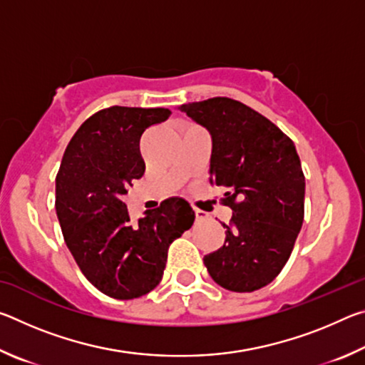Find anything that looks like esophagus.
<instances>
[{
  "label": "esophagus",
  "instance_id": "esophagus-1",
  "mask_svg": "<svg viewBox=\"0 0 365 365\" xmlns=\"http://www.w3.org/2000/svg\"><path fill=\"white\" fill-rule=\"evenodd\" d=\"M195 214H196V219L197 220H205L207 219V214L205 211H201V209H195Z\"/></svg>",
  "mask_w": 365,
  "mask_h": 365
}]
</instances>
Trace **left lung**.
<instances>
[{
    "label": "left lung",
    "instance_id": "1",
    "mask_svg": "<svg viewBox=\"0 0 365 365\" xmlns=\"http://www.w3.org/2000/svg\"><path fill=\"white\" fill-rule=\"evenodd\" d=\"M212 138L209 182L232 207L225 242L205 256L222 288L250 293L280 274L304 220V174L294 143L275 123L230 98L182 104Z\"/></svg>",
    "mask_w": 365,
    "mask_h": 365
}]
</instances>
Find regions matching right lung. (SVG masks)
<instances>
[{
    "instance_id": "add662e5",
    "label": "right lung",
    "mask_w": 365,
    "mask_h": 365,
    "mask_svg": "<svg viewBox=\"0 0 365 365\" xmlns=\"http://www.w3.org/2000/svg\"><path fill=\"white\" fill-rule=\"evenodd\" d=\"M169 109H103L73 135L56 175V214L64 242L91 285L114 299L140 298L159 285L168 250L193 225L195 211L182 197L132 222L127 188L143 177L140 138L168 120Z\"/></svg>"
}]
</instances>
